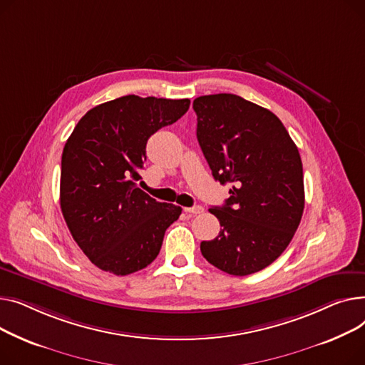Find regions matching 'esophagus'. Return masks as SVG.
<instances>
[{"instance_id":"34e87169","label":"esophagus","mask_w":365,"mask_h":365,"mask_svg":"<svg viewBox=\"0 0 365 365\" xmlns=\"http://www.w3.org/2000/svg\"><path fill=\"white\" fill-rule=\"evenodd\" d=\"M187 213H192V215H199V213H203V206H200V205H195V206H191V207H185L184 209Z\"/></svg>"}]
</instances>
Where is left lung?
I'll return each instance as SVG.
<instances>
[{"label":"left lung","mask_w":365,"mask_h":365,"mask_svg":"<svg viewBox=\"0 0 365 365\" xmlns=\"http://www.w3.org/2000/svg\"><path fill=\"white\" fill-rule=\"evenodd\" d=\"M192 109L213 178L231 185L225 205L209 209L222 228L200 243L202 255L231 275L258 272L286 250L302 220L301 155L280 119L239 96H202Z\"/></svg>","instance_id":"1"}]
</instances>
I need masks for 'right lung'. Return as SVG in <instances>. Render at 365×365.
<instances>
[{
    "mask_svg": "<svg viewBox=\"0 0 365 365\" xmlns=\"http://www.w3.org/2000/svg\"><path fill=\"white\" fill-rule=\"evenodd\" d=\"M188 98L123 96L93 107L61 155L60 207L73 240L100 269L128 275L152 264L181 207L138 188L145 144L177 122Z\"/></svg>",
    "mask_w": 365,
    "mask_h": 365,
    "instance_id": "obj_1",
    "label": "right lung"
}]
</instances>
